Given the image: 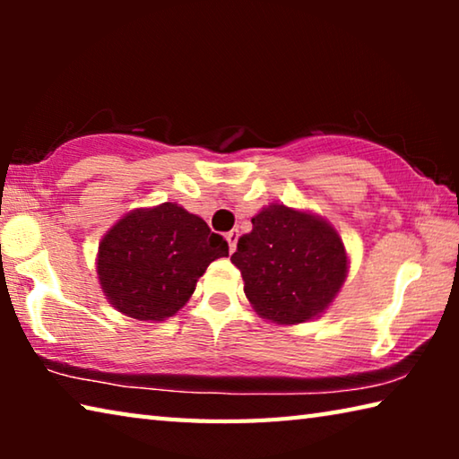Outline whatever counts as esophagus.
<instances>
[{
    "instance_id": "esophagus-1",
    "label": "esophagus",
    "mask_w": 459,
    "mask_h": 459,
    "mask_svg": "<svg viewBox=\"0 0 459 459\" xmlns=\"http://www.w3.org/2000/svg\"><path fill=\"white\" fill-rule=\"evenodd\" d=\"M227 240H229L230 251H235V248H237V240H238V230H230V232H227Z\"/></svg>"
}]
</instances>
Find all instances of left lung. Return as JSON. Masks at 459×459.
<instances>
[{"instance_id":"left-lung-1","label":"left lung","mask_w":459,"mask_h":459,"mask_svg":"<svg viewBox=\"0 0 459 459\" xmlns=\"http://www.w3.org/2000/svg\"><path fill=\"white\" fill-rule=\"evenodd\" d=\"M230 261L257 314L275 324H301L322 314L346 279L344 243L317 216L271 204L253 216Z\"/></svg>"}]
</instances>
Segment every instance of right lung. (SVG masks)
I'll return each instance as SVG.
<instances>
[{
    "label": "right lung",
    "instance_id": "right-lung-1",
    "mask_svg": "<svg viewBox=\"0 0 459 459\" xmlns=\"http://www.w3.org/2000/svg\"><path fill=\"white\" fill-rule=\"evenodd\" d=\"M229 243L174 202L135 211L99 245L97 273L107 299L135 320H166L190 299L206 267Z\"/></svg>",
    "mask_w": 459,
    "mask_h": 459
}]
</instances>
